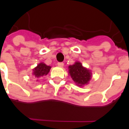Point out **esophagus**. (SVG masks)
Returning a JSON list of instances; mask_svg holds the SVG:
<instances>
[{
	"instance_id": "esophagus-1",
	"label": "esophagus",
	"mask_w": 129,
	"mask_h": 129,
	"mask_svg": "<svg viewBox=\"0 0 129 129\" xmlns=\"http://www.w3.org/2000/svg\"><path fill=\"white\" fill-rule=\"evenodd\" d=\"M57 65H58V66H59V67H63V66H64V63H63V62H59V63H57Z\"/></svg>"
}]
</instances>
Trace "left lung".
<instances>
[{
    "instance_id": "left-lung-1",
    "label": "left lung",
    "mask_w": 129,
    "mask_h": 129,
    "mask_svg": "<svg viewBox=\"0 0 129 129\" xmlns=\"http://www.w3.org/2000/svg\"><path fill=\"white\" fill-rule=\"evenodd\" d=\"M68 73L73 80L79 86L88 84L91 79V73L84 68L80 62L77 61L73 65L68 66Z\"/></svg>"
}]
</instances>
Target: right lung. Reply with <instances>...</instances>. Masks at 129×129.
I'll return each instance as SVG.
<instances>
[{
    "instance_id": "add662e5",
    "label": "right lung",
    "mask_w": 129,
    "mask_h": 129,
    "mask_svg": "<svg viewBox=\"0 0 129 129\" xmlns=\"http://www.w3.org/2000/svg\"><path fill=\"white\" fill-rule=\"evenodd\" d=\"M51 66H47L43 63H40L37 65L36 68L33 69V73L32 75L36 77V78H39L41 77L44 75H47L48 73L50 70ZM38 81V80H37Z\"/></svg>"
}]
</instances>
